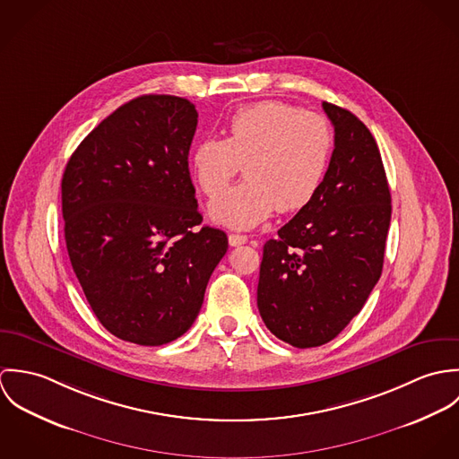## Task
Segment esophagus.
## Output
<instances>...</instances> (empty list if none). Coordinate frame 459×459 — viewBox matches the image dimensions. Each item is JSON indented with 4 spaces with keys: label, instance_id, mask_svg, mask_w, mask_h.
I'll use <instances>...</instances> for the list:
<instances>
[{
    "label": "esophagus",
    "instance_id": "esophagus-1",
    "mask_svg": "<svg viewBox=\"0 0 459 459\" xmlns=\"http://www.w3.org/2000/svg\"><path fill=\"white\" fill-rule=\"evenodd\" d=\"M228 240H230V246L237 247V246H242L247 242V237L246 235H238V233H230L228 235Z\"/></svg>",
    "mask_w": 459,
    "mask_h": 459
}]
</instances>
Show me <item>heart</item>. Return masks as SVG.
<instances>
[{"label":"heart","instance_id":"1","mask_svg":"<svg viewBox=\"0 0 459 459\" xmlns=\"http://www.w3.org/2000/svg\"><path fill=\"white\" fill-rule=\"evenodd\" d=\"M333 146L327 118L281 100H262L237 109L224 139L204 137L191 152V171L204 196L229 185L244 163L248 182L215 197L210 217L247 230L277 208L297 212L320 191Z\"/></svg>","mask_w":459,"mask_h":459}]
</instances>
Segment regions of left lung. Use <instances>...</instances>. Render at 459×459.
Masks as SVG:
<instances>
[{
    "instance_id": "1",
    "label": "left lung",
    "mask_w": 459,
    "mask_h": 459,
    "mask_svg": "<svg viewBox=\"0 0 459 459\" xmlns=\"http://www.w3.org/2000/svg\"><path fill=\"white\" fill-rule=\"evenodd\" d=\"M333 126L325 180L263 247L258 309L295 348L332 341L360 313L384 268L391 191L378 144L348 109L324 102Z\"/></svg>"
}]
</instances>
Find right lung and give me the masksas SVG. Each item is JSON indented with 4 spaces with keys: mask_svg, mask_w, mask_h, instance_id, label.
Listing matches in <instances>:
<instances>
[{
    "mask_svg": "<svg viewBox=\"0 0 459 459\" xmlns=\"http://www.w3.org/2000/svg\"><path fill=\"white\" fill-rule=\"evenodd\" d=\"M196 106L141 95L90 132L62 180L68 258L99 322L160 346L196 320L208 279L228 251L203 226L189 173Z\"/></svg>",
    "mask_w": 459,
    "mask_h": 459,
    "instance_id": "right-lung-1",
    "label": "right lung"
}]
</instances>
